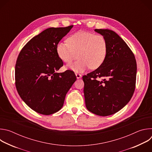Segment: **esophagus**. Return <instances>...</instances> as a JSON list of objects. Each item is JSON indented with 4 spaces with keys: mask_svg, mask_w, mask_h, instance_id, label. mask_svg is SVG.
<instances>
[{
    "mask_svg": "<svg viewBox=\"0 0 152 152\" xmlns=\"http://www.w3.org/2000/svg\"><path fill=\"white\" fill-rule=\"evenodd\" d=\"M76 76L77 77V79H80L82 77V75L79 73H76Z\"/></svg>",
    "mask_w": 152,
    "mask_h": 152,
    "instance_id": "1",
    "label": "esophagus"
}]
</instances>
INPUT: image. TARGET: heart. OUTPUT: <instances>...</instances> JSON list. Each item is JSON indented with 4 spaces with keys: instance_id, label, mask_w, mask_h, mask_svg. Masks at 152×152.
Listing matches in <instances>:
<instances>
[{
    "instance_id": "b5f03b06",
    "label": "heart",
    "mask_w": 152,
    "mask_h": 152,
    "mask_svg": "<svg viewBox=\"0 0 152 152\" xmlns=\"http://www.w3.org/2000/svg\"><path fill=\"white\" fill-rule=\"evenodd\" d=\"M68 42H58L56 50L64 62L70 63L79 57V60L67 66L75 72H83L89 67L94 70L100 67L107 56V44L101 34L90 32H77L70 35Z\"/></svg>"
}]
</instances>
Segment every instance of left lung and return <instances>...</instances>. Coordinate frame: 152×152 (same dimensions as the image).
Segmentation results:
<instances>
[{
    "label": "left lung",
    "instance_id": "left-lung-1",
    "mask_svg": "<svg viewBox=\"0 0 152 152\" xmlns=\"http://www.w3.org/2000/svg\"><path fill=\"white\" fill-rule=\"evenodd\" d=\"M106 38L107 53L102 66L82 77L87 110L100 116L116 113L131 99L135 88L137 62L125 41L110 29L94 30Z\"/></svg>",
    "mask_w": 152,
    "mask_h": 152
}]
</instances>
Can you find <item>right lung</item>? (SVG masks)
I'll return each instance as SVG.
<instances>
[{"instance_id":"add662e5","label":"right lung","mask_w":152,"mask_h":152,"mask_svg":"<svg viewBox=\"0 0 152 152\" xmlns=\"http://www.w3.org/2000/svg\"><path fill=\"white\" fill-rule=\"evenodd\" d=\"M73 26L43 31L28 41L18 56L15 68L17 92L39 114L48 115L59 111L76 80L73 71L56 72L63 66L56 53V45Z\"/></svg>"}]
</instances>
